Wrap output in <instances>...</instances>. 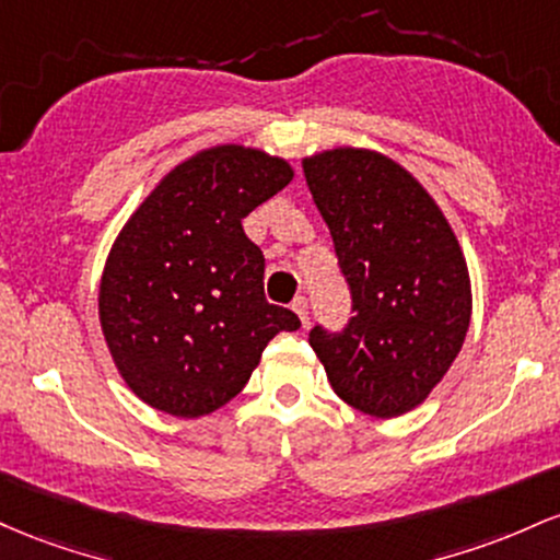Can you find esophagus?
<instances>
[{
	"label": "esophagus",
	"instance_id": "1",
	"mask_svg": "<svg viewBox=\"0 0 560 560\" xmlns=\"http://www.w3.org/2000/svg\"><path fill=\"white\" fill-rule=\"evenodd\" d=\"M293 312L299 314L301 325H306V323H310V304H306V299H304V296L293 299Z\"/></svg>",
	"mask_w": 560,
	"mask_h": 560
}]
</instances>
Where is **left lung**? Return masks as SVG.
Listing matches in <instances>:
<instances>
[{"label": "left lung", "mask_w": 560, "mask_h": 560, "mask_svg": "<svg viewBox=\"0 0 560 560\" xmlns=\"http://www.w3.org/2000/svg\"><path fill=\"white\" fill-rule=\"evenodd\" d=\"M301 166L354 304L343 332H310L314 354L354 410L405 416L466 341L474 293L460 241L416 174L378 150L338 144Z\"/></svg>", "instance_id": "obj_1"}]
</instances>
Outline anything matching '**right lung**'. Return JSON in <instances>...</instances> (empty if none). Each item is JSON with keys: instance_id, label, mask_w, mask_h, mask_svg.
Returning a JSON list of instances; mask_svg holds the SVG:
<instances>
[{"instance_id": "obj_1", "label": "right lung", "mask_w": 560, "mask_h": 560, "mask_svg": "<svg viewBox=\"0 0 560 560\" xmlns=\"http://www.w3.org/2000/svg\"><path fill=\"white\" fill-rule=\"evenodd\" d=\"M291 179L280 155L211 144L163 174L113 241L100 328L118 375L153 410L211 416L243 392L278 332L301 328L264 299V256L243 232Z\"/></svg>"}]
</instances>
